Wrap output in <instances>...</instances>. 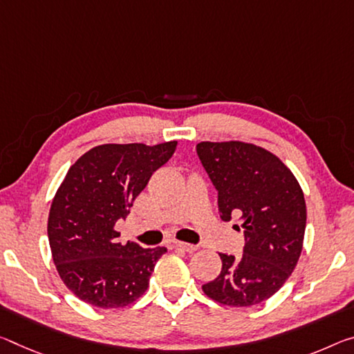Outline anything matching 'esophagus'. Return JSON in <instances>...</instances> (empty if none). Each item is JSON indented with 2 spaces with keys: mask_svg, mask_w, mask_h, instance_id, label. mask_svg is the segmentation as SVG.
I'll use <instances>...</instances> for the list:
<instances>
[{
  "mask_svg": "<svg viewBox=\"0 0 354 354\" xmlns=\"http://www.w3.org/2000/svg\"><path fill=\"white\" fill-rule=\"evenodd\" d=\"M171 248H173V249H181V250H184V252H187V254H192V252L197 250V245L183 243V241H176V239L171 241Z\"/></svg>",
  "mask_w": 354,
  "mask_h": 354,
  "instance_id": "1",
  "label": "esophagus"
}]
</instances>
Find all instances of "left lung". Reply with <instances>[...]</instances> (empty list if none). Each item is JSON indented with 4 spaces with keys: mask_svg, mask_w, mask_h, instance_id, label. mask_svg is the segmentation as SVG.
I'll use <instances>...</instances> for the list:
<instances>
[{
    "mask_svg": "<svg viewBox=\"0 0 354 354\" xmlns=\"http://www.w3.org/2000/svg\"><path fill=\"white\" fill-rule=\"evenodd\" d=\"M197 154L217 190L221 218L230 222L238 214L244 233L243 257L218 254L222 271L201 288L225 306L260 304L287 282L299 260L304 194L287 165L255 145L201 142Z\"/></svg>",
    "mask_w": 354,
    "mask_h": 354,
    "instance_id": "1",
    "label": "left lung"
}]
</instances>
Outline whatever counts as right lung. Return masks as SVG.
<instances>
[{
  "mask_svg": "<svg viewBox=\"0 0 354 354\" xmlns=\"http://www.w3.org/2000/svg\"><path fill=\"white\" fill-rule=\"evenodd\" d=\"M178 142L100 145L83 154L56 192L48 214V243L66 287L86 304L116 308L148 290L165 248L122 245L115 223L165 165Z\"/></svg>",
  "mask_w": 354,
  "mask_h": 354,
  "instance_id": "add662e5",
  "label": "right lung"
}]
</instances>
